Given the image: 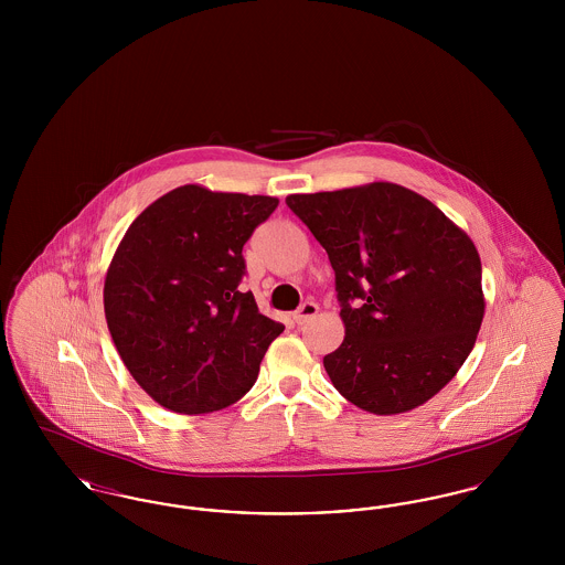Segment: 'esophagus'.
I'll use <instances>...</instances> for the list:
<instances>
[{"label": "esophagus", "instance_id": "esophagus-1", "mask_svg": "<svg viewBox=\"0 0 565 565\" xmlns=\"http://www.w3.org/2000/svg\"><path fill=\"white\" fill-rule=\"evenodd\" d=\"M318 311H320V307H318L316 302H305L292 318H295V322L298 323V326H302V323L309 322L311 318H316Z\"/></svg>", "mask_w": 565, "mask_h": 565}]
</instances>
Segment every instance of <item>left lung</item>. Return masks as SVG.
I'll return each instance as SVG.
<instances>
[{
  "instance_id": "obj_1",
  "label": "left lung",
  "mask_w": 565,
  "mask_h": 565,
  "mask_svg": "<svg viewBox=\"0 0 565 565\" xmlns=\"http://www.w3.org/2000/svg\"><path fill=\"white\" fill-rule=\"evenodd\" d=\"M334 269L345 339L323 358L351 404L396 415L428 403L483 322L481 258L426 196L390 182L286 199Z\"/></svg>"
}]
</instances>
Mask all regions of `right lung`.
<instances>
[{
	"instance_id": "right-lung-1",
	"label": "right lung",
	"mask_w": 565,
	"mask_h": 565,
	"mask_svg": "<svg viewBox=\"0 0 565 565\" xmlns=\"http://www.w3.org/2000/svg\"><path fill=\"white\" fill-rule=\"evenodd\" d=\"M275 196L186 184L137 215L109 263L104 307L125 366L157 403L203 415L237 403L284 332L242 292L243 245Z\"/></svg>"
}]
</instances>
